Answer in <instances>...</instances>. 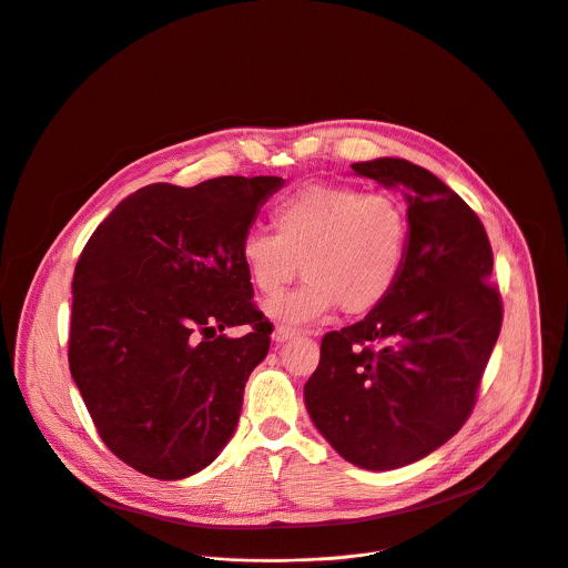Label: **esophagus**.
Instances as JSON below:
<instances>
[{
    "mask_svg": "<svg viewBox=\"0 0 568 568\" xmlns=\"http://www.w3.org/2000/svg\"><path fill=\"white\" fill-rule=\"evenodd\" d=\"M300 331L297 328H293V326H284V324H280V326H275V331H273V339L275 343H286V339H291V337H295Z\"/></svg>",
    "mask_w": 568,
    "mask_h": 568,
    "instance_id": "34e87169",
    "label": "esophagus"
}]
</instances>
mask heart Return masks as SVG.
Wrapping results in <instances>:
<instances>
[{"instance_id": "heart-1", "label": "heart", "mask_w": 568, "mask_h": 568, "mask_svg": "<svg viewBox=\"0 0 568 568\" xmlns=\"http://www.w3.org/2000/svg\"><path fill=\"white\" fill-rule=\"evenodd\" d=\"M273 233L251 231L240 257L262 295L280 293L297 273L302 286L266 302V313L286 324L324 317L337 304L358 315L394 291L409 251V214L389 192L352 185H306L271 212Z\"/></svg>"}]
</instances>
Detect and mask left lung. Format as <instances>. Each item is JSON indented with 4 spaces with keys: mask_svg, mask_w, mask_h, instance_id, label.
<instances>
[{
    "mask_svg": "<svg viewBox=\"0 0 568 568\" xmlns=\"http://www.w3.org/2000/svg\"><path fill=\"white\" fill-rule=\"evenodd\" d=\"M398 187L409 251L389 297L322 337L304 403L339 457L365 470L409 466L470 416L501 328L484 223L440 179L405 159L354 163Z\"/></svg>",
    "mask_w": 568,
    "mask_h": 568,
    "instance_id": "1",
    "label": "left lung"
}]
</instances>
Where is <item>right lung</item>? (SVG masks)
Instances as JSON below:
<instances>
[{
  "mask_svg": "<svg viewBox=\"0 0 568 568\" xmlns=\"http://www.w3.org/2000/svg\"><path fill=\"white\" fill-rule=\"evenodd\" d=\"M282 185H145L111 210L75 264L71 376L104 445L148 477L185 479L235 434L273 331L240 246ZM242 323L246 336L222 333Z\"/></svg>",
  "mask_w": 568,
  "mask_h": 568,
  "instance_id": "obj_1",
  "label": "right lung"
}]
</instances>
